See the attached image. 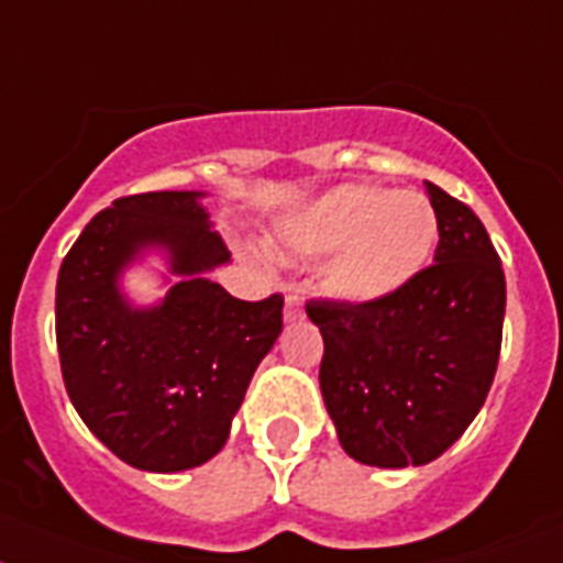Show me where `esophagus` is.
<instances>
[{
    "mask_svg": "<svg viewBox=\"0 0 563 563\" xmlns=\"http://www.w3.org/2000/svg\"><path fill=\"white\" fill-rule=\"evenodd\" d=\"M305 319V310H301V301L296 296H287L285 299V322H301Z\"/></svg>",
    "mask_w": 563,
    "mask_h": 563,
    "instance_id": "obj_1",
    "label": "esophagus"
}]
</instances>
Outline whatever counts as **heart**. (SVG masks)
Masks as SVG:
<instances>
[{
	"mask_svg": "<svg viewBox=\"0 0 563 563\" xmlns=\"http://www.w3.org/2000/svg\"><path fill=\"white\" fill-rule=\"evenodd\" d=\"M278 241L301 255H328L319 285L347 305L391 299L426 271L440 221L415 189L345 184L287 212Z\"/></svg>",
	"mask_w": 563,
	"mask_h": 563,
	"instance_id": "1",
	"label": "heart"
}]
</instances>
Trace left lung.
<instances>
[{
	"label": "left lung",
	"mask_w": 563,
	"mask_h": 563,
	"mask_svg": "<svg viewBox=\"0 0 563 563\" xmlns=\"http://www.w3.org/2000/svg\"><path fill=\"white\" fill-rule=\"evenodd\" d=\"M438 212L434 264L374 305L313 299L324 339V406L365 466H426L468 429L500 356L506 278L481 218L426 180Z\"/></svg>",
	"instance_id": "8db88e82"
}]
</instances>
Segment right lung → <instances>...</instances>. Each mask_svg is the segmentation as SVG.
I'll return each mask as SVG.
<instances>
[{"mask_svg":"<svg viewBox=\"0 0 563 563\" xmlns=\"http://www.w3.org/2000/svg\"><path fill=\"white\" fill-rule=\"evenodd\" d=\"M143 192L97 212L63 258L57 347L65 391L91 434L143 472H184L224 449L273 342L285 299L241 301L207 273L230 262L201 198ZM155 249L170 264L164 300L137 309L119 287Z\"/></svg>","mask_w":563,"mask_h":563,"instance_id":"obj_1","label":"right lung"}]
</instances>
